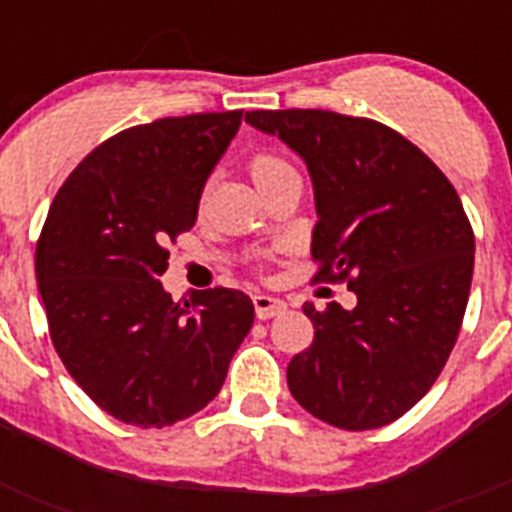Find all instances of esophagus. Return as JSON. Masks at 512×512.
<instances>
[{
  "instance_id": "34e87169",
  "label": "esophagus",
  "mask_w": 512,
  "mask_h": 512,
  "mask_svg": "<svg viewBox=\"0 0 512 512\" xmlns=\"http://www.w3.org/2000/svg\"><path fill=\"white\" fill-rule=\"evenodd\" d=\"M253 307H256V318L259 320H269V318H277L287 310V302L277 300V297H269V295H256L253 297Z\"/></svg>"
}]
</instances>
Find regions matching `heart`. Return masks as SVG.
<instances>
[{"instance_id":"heart-1","label":"heart","mask_w":512,"mask_h":512,"mask_svg":"<svg viewBox=\"0 0 512 512\" xmlns=\"http://www.w3.org/2000/svg\"><path fill=\"white\" fill-rule=\"evenodd\" d=\"M248 174H251L253 184L266 192L274 184H279L287 176H295V166L289 164L287 158L279 156L274 151H256L251 158H248Z\"/></svg>"}]
</instances>
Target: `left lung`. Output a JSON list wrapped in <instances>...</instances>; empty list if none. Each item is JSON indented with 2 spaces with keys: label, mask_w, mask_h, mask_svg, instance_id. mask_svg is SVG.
Here are the masks:
<instances>
[{
  "label": "left lung",
  "mask_w": 512,
  "mask_h": 512,
  "mask_svg": "<svg viewBox=\"0 0 512 512\" xmlns=\"http://www.w3.org/2000/svg\"><path fill=\"white\" fill-rule=\"evenodd\" d=\"M246 122L307 164L315 279L356 295L354 310L305 302L315 338L289 361V392L336 428H382L431 390L459 336L474 271L459 194L382 122L328 110H253Z\"/></svg>",
  "instance_id": "obj_1"
}]
</instances>
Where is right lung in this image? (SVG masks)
<instances>
[{"mask_svg":"<svg viewBox=\"0 0 512 512\" xmlns=\"http://www.w3.org/2000/svg\"><path fill=\"white\" fill-rule=\"evenodd\" d=\"M243 110L122 130L58 189L35 248L51 341L104 413L164 428L215 400L253 325L238 289L174 302L158 282L166 243L197 220L202 189L241 128Z\"/></svg>","mask_w":512,"mask_h":512,"instance_id":"obj_1","label":"right lung"}]
</instances>
